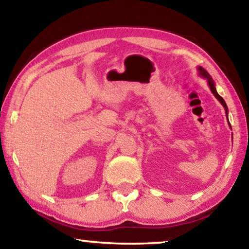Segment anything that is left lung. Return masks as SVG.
Returning a JSON list of instances; mask_svg holds the SVG:
<instances>
[{"label": "left lung", "mask_w": 249, "mask_h": 249, "mask_svg": "<svg viewBox=\"0 0 249 249\" xmlns=\"http://www.w3.org/2000/svg\"><path fill=\"white\" fill-rule=\"evenodd\" d=\"M197 72H199L200 77H202V78H204V79L208 80V84H209V87H210V90L212 91V93L214 94V96H215V98L218 100V102H220V103L223 105V107H224L225 113H226V119H227V122H229V108H227V105H226V103H225L224 99H223L222 96L217 93V91H216V89H215V83H214V80L212 79V77H211L208 71H206V70L203 68V67L197 66ZM229 126H230V128H231L230 122H229Z\"/></svg>", "instance_id": "left-lung-1"}]
</instances>
